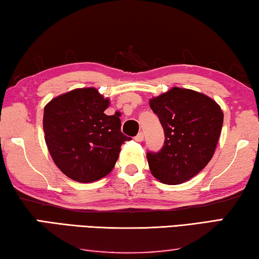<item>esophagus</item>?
<instances>
[{
    "instance_id": "obj_1",
    "label": "esophagus",
    "mask_w": 259,
    "mask_h": 259,
    "mask_svg": "<svg viewBox=\"0 0 259 259\" xmlns=\"http://www.w3.org/2000/svg\"><path fill=\"white\" fill-rule=\"evenodd\" d=\"M143 138H145V137H143V133H142V132H140V133H139V134L137 135V137H135L134 139H135V141L141 142V141H143Z\"/></svg>"
}]
</instances>
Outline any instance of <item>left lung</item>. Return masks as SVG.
Masks as SVG:
<instances>
[{
    "label": "left lung",
    "mask_w": 259,
    "mask_h": 259,
    "mask_svg": "<svg viewBox=\"0 0 259 259\" xmlns=\"http://www.w3.org/2000/svg\"><path fill=\"white\" fill-rule=\"evenodd\" d=\"M149 105L165 137L160 152L147 154L149 169L163 184H182L200 172L213 157L224 112L210 97L178 87L149 99Z\"/></svg>",
    "instance_id": "obj_1"
}]
</instances>
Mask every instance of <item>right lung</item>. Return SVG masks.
Returning a JSON list of instances; mask_svg holds the SVG:
<instances>
[{"label":"right lung","instance_id":"obj_1","mask_svg":"<svg viewBox=\"0 0 259 259\" xmlns=\"http://www.w3.org/2000/svg\"><path fill=\"white\" fill-rule=\"evenodd\" d=\"M110 99L96 88H78L49 102L44 109L45 141L55 165L70 180L91 183L111 172L120 147V114L106 116Z\"/></svg>","mask_w":259,"mask_h":259}]
</instances>
